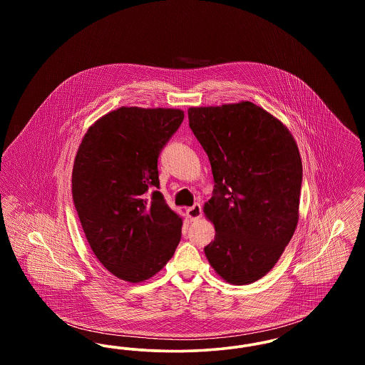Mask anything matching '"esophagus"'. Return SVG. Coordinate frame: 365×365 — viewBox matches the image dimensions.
I'll return each instance as SVG.
<instances>
[{"label":"esophagus","instance_id":"34e87169","mask_svg":"<svg viewBox=\"0 0 365 365\" xmlns=\"http://www.w3.org/2000/svg\"><path fill=\"white\" fill-rule=\"evenodd\" d=\"M186 213H187V217L190 219L191 222L197 220L201 217V213H202V209L200 204H194L190 208L186 209Z\"/></svg>","mask_w":365,"mask_h":365}]
</instances>
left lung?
<instances>
[{
  "mask_svg": "<svg viewBox=\"0 0 365 365\" xmlns=\"http://www.w3.org/2000/svg\"><path fill=\"white\" fill-rule=\"evenodd\" d=\"M187 113L215 180L204 212L216 234L205 256L227 282L253 283L272 269L298 223L297 143L278 119L249 101Z\"/></svg>",
  "mask_w": 365,
  "mask_h": 365,
  "instance_id": "1",
  "label": "left lung"
}]
</instances>
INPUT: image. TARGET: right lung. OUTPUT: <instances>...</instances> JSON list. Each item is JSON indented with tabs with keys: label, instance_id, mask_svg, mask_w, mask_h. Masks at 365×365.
Listing matches in <instances>:
<instances>
[{
	"label": "right lung",
	"instance_id": "1",
	"mask_svg": "<svg viewBox=\"0 0 365 365\" xmlns=\"http://www.w3.org/2000/svg\"><path fill=\"white\" fill-rule=\"evenodd\" d=\"M185 119L180 109L119 108L94 123L72 170L87 242L123 280L152 278L174 256L182 219L158 191L157 161Z\"/></svg>",
	"mask_w": 365,
	"mask_h": 365
}]
</instances>
